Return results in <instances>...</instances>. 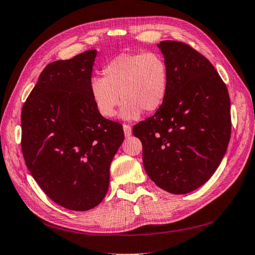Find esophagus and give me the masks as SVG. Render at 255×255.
<instances>
[{
    "label": "esophagus",
    "instance_id": "34e87169",
    "mask_svg": "<svg viewBox=\"0 0 255 255\" xmlns=\"http://www.w3.org/2000/svg\"><path fill=\"white\" fill-rule=\"evenodd\" d=\"M123 128H124V133H125V136H126V137H129L132 133V129H131L130 126H129V125L125 124Z\"/></svg>",
    "mask_w": 255,
    "mask_h": 255
}]
</instances>
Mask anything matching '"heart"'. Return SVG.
<instances>
[{"instance_id":"b5f03b06","label":"heart","mask_w":255,"mask_h":255,"mask_svg":"<svg viewBox=\"0 0 255 255\" xmlns=\"http://www.w3.org/2000/svg\"><path fill=\"white\" fill-rule=\"evenodd\" d=\"M169 89V70L157 52L123 53L106 64L103 78L92 77L89 94L98 113L112 118L125 101L122 117L139 118L143 112L155 113L163 106Z\"/></svg>"}]
</instances>
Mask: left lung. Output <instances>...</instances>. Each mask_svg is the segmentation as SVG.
Returning <instances> with one entry per match:
<instances>
[{"instance_id":"obj_1","label":"left lung","mask_w":255,"mask_h":255,"mask_svg":"<svg viewBox=\"0 0 255 255\" xmlns=\"http://www.w3.org/2000/svg\"><path fill=\"white\" fill-rule=\"evenodd\" d=\"M157 47L168 66V94L132 133L142 143L149 178L179 195L201 187L220 166L231 137V103L225 83L204 55L177 41Z\"/></svg>"}]
</instances>
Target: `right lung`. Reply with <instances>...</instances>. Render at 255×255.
Masks as SVG:
<instances>
[{
    "instance_id": "1",
    "label": "right lung",
    "mask_w": 255,
    "mask_h": 255,
    "mask_svg": "<svg viewBox=\"0 0 255 255\" xmlns=\"http://www.w3.org/2000/svg\"><path fill=\"white\" fill-rule=\"evenodd\" d=\"M97 50L43 69L21 114L27 169L57 204L88 211L108 192L110 164L124 141L123 126L104 118L89 94Z\"/></svg>"
}]
</instances>
